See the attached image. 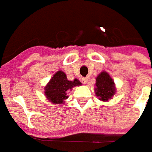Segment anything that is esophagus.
Listing matches in <instances>:
<instances>
[{"label": "esophagus", "mask_w": 152, "mask_h": 152, "mask_svg": "<svg viewBox=\"0 0 152 152\" xmlns=\"http://www.w3.org/2000/svg\"><path fill=\"white\" fill-rule=\"evenodd\" d=\"M80 80H81V82H82L84 85H85V84H87V82H88L89 79H88V78H81Z\"/></svg>", "instance_id": "34e87169"}]
</instances>
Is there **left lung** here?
Wrapping results in <instances>:
<instances>
[{
    "mask_svg": "<svg viewBox=\"0 0 152 152\" xmlns=\"http://www.w3.org/2000/svg\"><path fill=\"white\" fill-rule=\"evenodd\" d=\"M95 86L96 96L102 102H109L117 92L113 79L106 71L98 74Z\"/></svg>",
    "mask_w": 152,
    "mask_h": 152,
    "instance_id": "1",
    "label": "left lung"
}]
</instances>
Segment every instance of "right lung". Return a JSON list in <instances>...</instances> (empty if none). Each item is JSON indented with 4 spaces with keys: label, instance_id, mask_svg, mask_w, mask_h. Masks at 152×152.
Wrapping results in <instances>:
<instances>
[{
    "label": "right lung",
    "instance_id": "right-lung-1",
    "mask_svg": "<svg viewBox=\"0 0 152 152\" xmlns=\"http://www.w3.org/2000/svg\"><path fill=\"white\" fill-rule=\"evenodd\" d=\"M81 85L82 83L79 79L68 80L66 73L59 70L54 73L50 81L45 86V96L50 103L56 105L64 104L68 98L67 91H72L73 87Z\"/></svg>",
    "mask_w": 152,
    "mask_h": 152
}]
</instances>
